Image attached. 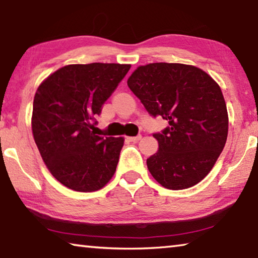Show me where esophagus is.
Wrapping results in <instances>:
<instances>
[{"mask_svg": "<svg viewBox=\"0 0 258 258\" xmlns=\"http://www.w3.org/2000/svg\"><path fill=\"white\" fill-rule=\"evenodd\" d=\"M127 139L130 141H132V143H137V141H139L141 139V136L139 134V136H137V137H128Z\"/></svg>", "mask_w": 258, "mask_h": 258, "instance_id": "esophagus-1", "label": "esophagus"}]
</instances>
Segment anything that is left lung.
Listing matches in <instances>:
<instances>
[{
    "instance_id": "left-lung-1",
    "label": "left lung",
    "mask_w": 258,
    "mask_h": 258,
    "mask_svg": "<svg viewBox=\"0 0 258 258\" xmlns=\"http://www.w3.org/2000/svg\"><path fill=\"white\" fill-rule=\"evenodd\" d=\"M127 85L150 115L168 121L153 133L159 150L146 161L154 179L173 190L200 182L227 141L228 113L220 86L201 69L179 63L139 67Z\"/></svg>"
}]
</instances>
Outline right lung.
<instances>
[{
	"label": "right lung",
	"mask_w": 258,
	"mask_h": 258,
	"mask_svg": "<svg viewBox=\"0 0 258 258\" xmlns=\"http://www.w3.org/2000/svg\"><path fill=\"white\" fill-rule=\"evenodd\" d=\"M128 64H72L39 85L32 107V134L43 161L65 187L94 191L117 168L124 139L93 132L101 113L130 70Z\"/></svg>",
	"instance_id": "obj_1"
}]
</instances>
